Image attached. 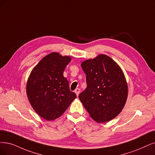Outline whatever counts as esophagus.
<instances>
[{"label": "esophagus", "mask_w": 155, "mask_h": 155, "mask_svg": "<svg viewBox=\"0 0 155 155\" xmlns=\"http://www.w3.org/2000/svg\"><path fill=\"white\" fill-rule=\"evenodd\" d=\"M74 93H76L77 96H78V94H80V93H81V89H78V88H77L75 90H74Z\"/></svg>", "instance_id": "1"}]
</instances>
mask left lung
<instances>
[{
    "instance_id": "8db88e82",
    "label": "left lung",
    "mask_w": 155,
    "mask_h": 155,
    "mask_svg": "<svg viewBox=\"0 0 155 155\" xmlns=\"http://www.w3.org/2000/svg\"><path fill=\"white\" fill-rule=\"evenodd\" d=\"M87 88L78 98L95 121L105 123L121 112L128 96L122 70L110 57L101 54L82 62Z\"/></svg>"
}]
</instances>
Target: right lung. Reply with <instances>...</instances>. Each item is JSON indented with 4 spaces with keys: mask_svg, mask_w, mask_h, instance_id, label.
<instances>
[{
    "mask_svg": "<svg viewBox=\"0 0 155 155\" xmlns=\"http://www.w3.org/2000/svg\"><path fill=\"white\" fill-rule=\"evenodd\" d=\"M71 59L51 53L39 62L28 78L26 91L30 104L39 116L48 121L59 117L77 98L63 76Z\"/></svg>",
    "mask_w": 155,
    "mask_h": 155,
    "instance_id": "add662e5",
    "label": "right lung"
}]
</instances>
